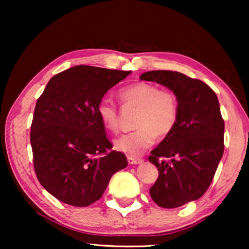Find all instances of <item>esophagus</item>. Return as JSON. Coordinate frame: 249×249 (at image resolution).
I'll return each mask as SVG.
<instances>
[{
	"mask_svg": "<svg viewBox=\"0 0 249 249\" xmlns=\"http://www.w3.org/2000/svg\"><path fill=\"white\" fill-rule=\"evenodd\" d=\"M129 164H139V163L142 162V159H138V158H132V156H128L127 158Z\"/></svg>",
	"mask_w": 249,
	"mask_h": 249,
	"instance_id": "obj_1",
	"label": "esophagus"
}]
</instances>
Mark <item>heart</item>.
I'll list each match as a JSON object with an SVG mask.
<instances>
[{"label":"heart","instance_id":"heart-1","mask_svg":"<svg viewBox=\"0 0 249 249\" xmlns=\"http://www.w3.org/2000/svg\"><path fill=\"white\" fill-rule=\"evenodd\" d=\"M124 105L138 107L135 118L136 130L115 139L114 146L129 156L142 155L155 142L156 135L164 137L175 128L179 117L178 98L171 90L161 89L152 83L129 85L119 93ZM98 118L108 131L119 129V112L113 102L103 98L97 105Z\"/></svg>","mask_w":249,"mask_h":249}]
</instances>
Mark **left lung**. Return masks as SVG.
Returning a JSON list of instances; mask_svg holds the SVG:
<instances>
[{
  "label": "left lung",
  "instance_id": "left-lung-1",
  "mask_svg": "<svg viewBox=\"0 0 249 249\" xmlns=\"http://www.w3.org/2000/svg\"><path fill=\"white\" fill-rule=\"evenodd\" d=\"M139 78L168 87L179 102L175 128L148 156L159 170L149 189L152 199L163 209H176L205 194L222 159L224 121L219 100L209 85L177 71L153 70Z\"/></svg>",
  "mask_w": 249,
  "mask_h": 249
}]
</instances>
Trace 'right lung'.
Returning <instances> with one entry per match:
<instances>
[{
    "instance_id": "right-lung-1",
    "label": "right lung",
    "mask_w": 249,
    "mask_h": 249,
    "mask_svg": "<svg viewBox=\"0 0 249 249\" xmlns=\"http://www.w3.org/2000/svg\"><path fill=\"white\" fill-rule=\"evenodd\" d=\"M129 73L76 66L51 78L37 100L30 127L34 170L40 185L61 202L89 206L111 177L128 165L124 153L112 149L97 105Z\"/></svg>"
}]
</instances>
